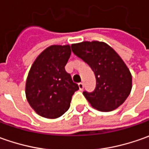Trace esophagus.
Instances as JSON below:
<instances>
[{
	"instance_id": "34e87169",
	"label": "esophagus",
	"mask_w": 149,
	"mask_h": 149,
	"mask_svg": "<svg viewBox=\"0 0 149 149\" xmlns=\"http://www.w3.org/2000/svg\"><path fill=\"white\" fill-rule=\"evenodd\" d=\"M78 85H79V89H80V90H83L84 89V84L83 83H79L78 84Z\"/></svg>"
}]
</instances>
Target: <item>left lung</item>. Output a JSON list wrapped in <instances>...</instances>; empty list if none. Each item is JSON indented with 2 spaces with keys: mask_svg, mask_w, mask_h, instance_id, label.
<instances>
[{
  "mask_svg": "<svg viewBox=\"0 0 149 149\" xmlns=\"http://www.w3.org/2000/svg\"><path fill=\"white\" fill-rule=\"evenodd\" d=\"M73 53L94 71L96 87L83 95L95 109L111 111L121 105L131 92L132 75L120 56L104 42L73 44Z\"/></svg>",
  "mask_w": 149,
  "mask_h": 149,
  "instance_id": "obj_1",
  "label": "left lung"
}]
</instances>
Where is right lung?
<instances>
[{"label": "right lung", "mask_w": 149, "mask_h": 149, "mask_svg": "<svg viewBox=\"0 0 149 149\" xmlns=\"http://www.w3.org/2000/svg\"><path fill=\"white\" fill-rule=\"evenodd\" d=\"M70 45H51L33 63L26 84V99L39 115L56 118L65 113L74 93L79 89L65 71Z\"/></svg>", "instance_id": "1"}]
</instances>
